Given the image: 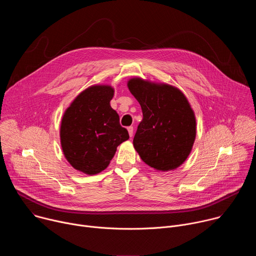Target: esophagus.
<instances>
[{"instance_id": "34e87169", "label": "esophagus", "mask_w": 256, "mask_h": 256, "mask_svg": "<svg viewBox=\"0 0 256 256\" xmlns=\"http://www.w3.org/2000/svg\"><path fill=\"white\" fill-rule=\"evenodd\" d=\"M128 132L130 136L132 138V134H134V128H132V126H128Z\"/></svg>"}]
</instances>
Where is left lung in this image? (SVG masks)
Listing matches in <instances>:
<instances>
[{
  "instance_id": "left-lung-1",
  "label": "left lung",
  "mask_w": 256,
  "mask_h": 256,
  "mask_svg": "<svg viewBox=\"0 0 256 256\" xmlns=\"http://www.w3.org/2000/svg\"><path fill=\"white\" fill-rule=\"evenodd\" d=\"M128 88L140 105L142 120L132 144L140 159L157 171L174 170L186 162L196 136L194 109L177 87L134 77Z\"/></svg>"
}]
</instances>
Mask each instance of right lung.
<instances>
[{
	"mask_svg": "<svg viewBox=\"0 0 256 256\" xmlns=\"http://www.w3.org/2000/svg\"><path fill=\"white\" fill-rule=\"evenodd\" d=\"M114 96L112 86L92 85L77 95L62 114L60 138L64 156L84 174L105 170L118 146L130 138L110 106Z\"/></svg>",
	"mask_w": 256,
	"mask_h": 256,
	"instance_id": "right-lung-1",
	"label": "right lung"
}]
</instances>
